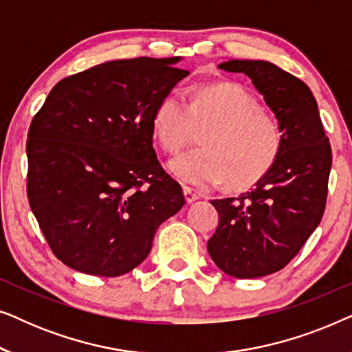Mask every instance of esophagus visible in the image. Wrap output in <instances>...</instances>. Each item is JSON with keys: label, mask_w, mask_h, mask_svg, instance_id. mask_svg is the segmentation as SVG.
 Returning <instances> with one entry per match:
<instances>
[{"label": "esophagus", "mask_w": 352, "mask_h": 352, "mask_svg": "<svg viewBox=\"0 0 352 352\" xmlns=\"http://www.w3.org/2000/svg\"><path fill=\"white\" fill-rule=\"evenodd\" d=\"M182 192H184V197H186V201L187 204H192V201H195V200H199V194H197L195 190H192L190 187H187V186H184L182 187Z\"/></svg>", "instance_id": "obj_1"}]
</instances>
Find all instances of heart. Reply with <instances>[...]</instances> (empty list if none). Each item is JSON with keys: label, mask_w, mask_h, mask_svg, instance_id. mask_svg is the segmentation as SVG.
Returning <instances> with one entry per match:
<instances>
[{"label": "heart", "mask_w": 352, "mask_h": 352, "mask_svg": "<svg viewBox=\"0 0 352 352\" xmlns=\"http://www.w3.org/2000/svg\"><path fill=\"white\" fill-rule=\"evenodd\" d=\"M152 129L168 153L179 152L206 129L205 147L170 163L173 175L199 187L228 181L230 189H247L267 175L282 148L277 120L235 83L199 88L189 104L177 91H170L157 104Z\"/></svg>", "instance_id": "heart-1"}]
</instances>
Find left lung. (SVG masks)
I'll return each instance as SVG.
<instances>
[{
    "label": "left lung",
    "mask_w": 352,
    "mask_h": 352,
    "mask_svg": "<svg viewBox=\"0 0 352 352\" xmlns=\"http://www.w3.org/2000/svg\"><path fill=\"white\" fill-rule=\"evenodd\" d=\"M218 67L250 76L276 115L282 148L252 192L211 201L219 224L206 248L229 276L264 277L285 267L319 226L331 147L314 96L300 78L266 60L232 59Z\"/></svg>",
    "instance_id": "8db88e82"
}]
</instances>
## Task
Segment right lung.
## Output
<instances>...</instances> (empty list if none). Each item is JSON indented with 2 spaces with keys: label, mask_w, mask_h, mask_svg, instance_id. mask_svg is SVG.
Returning a JSON list of instances; mask_svg holds the SVG:
<instances>
[{
  "label": "right lung",
  "mask_w": 352,
  "mask_h": 352,
  "mask_svg": "<svg viewBox=\"0 0 352 352\" xmlns=\"http://www.w3.org/2000/svg\"><path fill=\"white\" fill-rule=\"evenodd\" d=\"M179 57L104 62L60 80L33 117L27 197L65 266L123 276L152 248L158 226L184 206L179 182L153 151L157 104L189 72Z\"/></svg>",
  "instance_id": "obj_1"
}]
</instances>
